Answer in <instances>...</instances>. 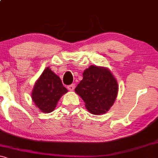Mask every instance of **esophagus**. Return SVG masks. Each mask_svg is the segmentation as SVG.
<instances>
[{
    "label": "esophagus",
    "mask_w": 158,
    "mask_h": 158,
    "mask_svg": "<svg viewBox=\"0 0 158 158\" xmlns=\"http://www.w3.org/2000/svg\"><path fill=\"white\" fill-rule=\"evenodd\" d=\"M68 88L69 90H73L74 88H75V85H74V84H71V85H68Z\"/></svg>",
    "instance_id": "1"
}]
</instances>
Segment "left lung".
I'll list each match as a JSON object with an SVG mask.
<instances>
[{"mask_svg": "<svg viewBox=\"0 0 158 158\" xmlns=\"http://www.w3.org/2000/svg\"><path fill=\"white\" fill-rule=\"evenodd\" d=\"M93 114L106 113L113 106L118 92V85L106 68L91 65L83 73V79L75 88Z\"/></svg>", "mask_w": 158, "mask_h": 158, "instance_id": "left-lung-1", "label": "left lung"}]
</instances>
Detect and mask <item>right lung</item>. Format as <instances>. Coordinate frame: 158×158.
Instances as JSON below:
<instances>
[{"label":"right lung","mask_w":158,"mask_h":158,"mask_svg":"<svg viewBox=\"0 0 158 158\" xmlns=\"http://www.w3.org/2000/svg\"><path fill=\"white\" fill-rule=\"evenodd\" d=\"M67 92L60 78L48 68L35 82L32 99L41 111L50 113L55 109L61 96Z\"/></svg>","instance_id":"right-lung-1"}]
</instances>
